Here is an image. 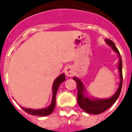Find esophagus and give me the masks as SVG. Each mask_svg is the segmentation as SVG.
<instances>
[{
  "label": "esophagus",
  "mask_w": 132,
  "mask_h": 132,
  "mask_svg": "<svg viewBox=\"0 0 132 132\" xmlns=\"http://www.w3.org/2000/svg\"><path fill=\"white\" fill-rule=\"evenodd\" d=\"M65 74H66L67 76H72V75H73V71H72V70L70 69V68H67L65 70Z\"/></svg>",
  "instance_id": "1"
}]
</instances>
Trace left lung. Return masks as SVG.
I'll return each mask as SVG.
<instances>
[{"label":"left lung","mask_w":132,"mask_h":132,"mask_svg":"<svg viewBox=\"0 0 132 132\" xmlns=\"http://www.w3.org/2000/svg\"><path fill=\"white\" fill-rule=\"evenodd\" d=\"M107 44L112 47L113 50L116 52L119 57V72L120 77V82L119 87L118 88L116 93L110 98L104 100H91L88 97L84 96V86L82 82L77 79V77H73V79L76 82L77 88V103L79 104L80 108L84 110L85 112L92 114H100L107 110L109 107L112 106L114 102L117 100L118 97H119L120 93L121 92V88L122 85V59L118 48L115 46V44L110 39L105 40Z\"/></svg>","instance_id":"obj_1"}]
</instances>
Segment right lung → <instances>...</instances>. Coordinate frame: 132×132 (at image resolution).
Returning a JSON list of instances; mask_svg holds the SVG:
<instances>
[{"mask_svg": "<svg viewBox=\"0 0 132 132\" xmlns=\"http://www.w3.org/2000/svg\"><path fill=\"white\" fill-rule=\"evenodd\" d=\"M65 81V75L64 74H62L61 75H59V77H57V79H55V82L53 83V99H52V102L51 104L49 106H48L47 108L42 109H26L23 107H21L23 109L26 113H28V114H31L33 116H46L50 115V113H53V110L55 107V97H56V94H57V89L59 88V86L60 84H62V82Z\"/></svg>", "mask_w": 132, "mask_h": 132, "instance_id": "add662e5", "label": "right lung"}]
</instances>
